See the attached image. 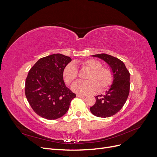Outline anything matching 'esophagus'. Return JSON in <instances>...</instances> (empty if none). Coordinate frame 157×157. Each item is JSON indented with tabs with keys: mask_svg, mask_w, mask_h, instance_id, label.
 Segmentation results:
<instances>
[{
	"mask_svg": "<svg viewBox=\"0 0 157 157\" xmlns=\"http://www.w3.org/2000/svg\"><path fill=\"white\" fill-rule=\"evenodd\" d=\"M77 97H78V98H85V96H82V95H80V94H77Z\"/></svg>",
	"mask_w": 157,
	"mask_h": 157,
	"instance_id": "esophagus-1",
	"label": "esophagus"
}]
</instances>
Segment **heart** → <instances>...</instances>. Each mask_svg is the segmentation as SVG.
<instances>
[{
    "label": "heart",
    "instance_id": "b5f03b06",
    "mask_svg": "<svg viewBox=\"0 0 157 157\" xmlns=\"http://www.w3.org/2000/svg\"><path fill=\"white\" fill-rule=\"evenodd\" d=\"M82 69L88 71L85 75V82H78L72 86L73 91L78 94H92L96 90L101 92L111 86L113 80L111 70L102 66L100 61L94 59L84 60L79 63ZM78 70L73 63H69L63 71V77L65 83L72 84L78 77Z\"/></svg>",
    "mask_w": 157,
    "mask_h": 157
}]
</instances>
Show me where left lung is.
Masks as SVG:
<instances>
[{"label": "left lung", "instance_id": "8db88e82", "mask_svg": "<svg viewBox=\"0 0 157 157\" xmlns=\"http://www.w3.org/2000/svg\"><path fill=\"white\" fill-rule=\"evenodd\" d=\"M107 62L112 69L113 82L105 95L96 98V103L90 108L94 115L106 118L115 115L124 106L130 92V73L124 63L115 57L106 54L93 55Z\"/></svg>", "mask_w": 157, "mask_h": 157}]
</instances>
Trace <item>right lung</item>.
<instances>
[{"instance_id":"obj_1","label":"right lung","mask_w":157,"mask_h":157,"mask_svg":"<svg viewBox=\"0 0 157 157\" xmlns=\"http://www.w3.org/2000/svg\"><path fill=\"white\" fill-rule=\"evenodd\" d=\"M71 58L60 54L40 58L29 70L25 80V96L33 110L48 120L63 116L76 97L65 86L63 71Z\"/></svg>"}]
</instances>
